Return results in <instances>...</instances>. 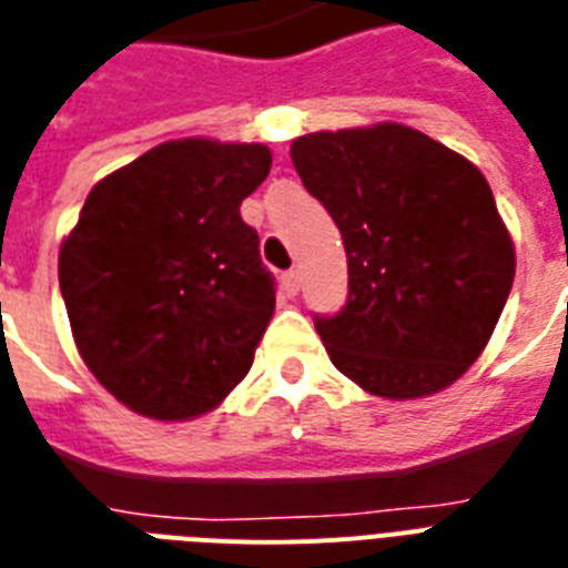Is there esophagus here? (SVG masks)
Returning a JSON list of instances; mask_svg holds the SVG:
<instances>
[{"mask_svg":"<svg viewBox=\"0 0 568 568\" xmlns=\"http://www.w3.org/2000/svg\"><path fill=\"white\" fill-rule=\"evenodd\" d=\"M281 284H284V290H287V296H296L298 284H302V281H298V270L284 272V275H281Z\"/></svg>","mask_w":568,"mask_h":568,"instance_id":"obj_1","label":"esophagus"}]
</instances>
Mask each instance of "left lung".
<instances>
[{"label": "left lung", "instance_id": "1", "mask_svg": "<svg viewBox=\"0 0 568 568\" xmlns=\"http://www.w3.org/2000/svg\"><path fill=\"white\" fill-rule=\"evenodd\" d=\"M290 158L346 246V307L316 316L331 363L389 402L452 387L487 348L516 275L484 172L402 122L313 131Z\"/></svg>", "mask_w": 568, "mask_h": 568}]
</instances>
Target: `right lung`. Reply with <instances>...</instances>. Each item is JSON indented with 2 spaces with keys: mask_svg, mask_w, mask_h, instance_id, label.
Instances as JSON below:
<instances>
[{
  "mask_svg": "<svg viewBox=\"0 0 568 568\" xmlns=\"http://www.w3.org/2000/svg\"><path fill=\"white\" fill-rule=\"evenodd\" d=\"M270 166L263 143L166 140L104 175L63 237L75 348L140 416H202L252 369L275 287L240 205Z\"/></svg>",
  "mask_w": 568,
  "mask_h": 568,
  "instance_id": "1",
  "label": "right lung"
}]
</instances>
